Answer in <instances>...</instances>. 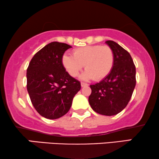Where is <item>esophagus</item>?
<instances>
[{"mask_svg":"<svg viewBox=\"0 0 159 159\" xmlns=\"http://www.w3.org/2000/svg\"><path fill=\"white\" fill-rule=\"evenodd\" d=\"M89 85H88L87 83H81V86L82 87H85V86H88Z\"/></svg>","mask_w":159,"mask_h":159,"instance_id":"1","label":"esophagus"}]
</instances>
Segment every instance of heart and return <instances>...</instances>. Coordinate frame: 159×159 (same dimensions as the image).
<instances>
[{
	"label": "heart",
	"mask_w": 159,
	"mask_h": 159,
	"mask_svg": "<svg viewBox=\"0 0 159 159\" xmlns=\"http://www.w3.org/2000/svg\"><path fill=\"white\" fill-rule=\"evenodd\" d=\"M74 56L64 54L62 65L73 77L78 76L85 65L82 79L101 80L111 73L114 64V54L108 46L93 45L76 48Z\"/></svg>",
	"instance_id": "heart-1"
}]
</instances>
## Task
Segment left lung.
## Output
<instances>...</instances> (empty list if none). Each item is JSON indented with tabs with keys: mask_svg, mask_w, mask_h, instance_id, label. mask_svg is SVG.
Wrapping results in <instances>:
<instances>
[{
	"mask_svg": "<svg viewBox=\"0 0 159 159\" xmlns=\"http://www.w3.org/2000/svg\"><path fill=\"white\" fill-rule=\"evenodd\" d=\"M106 43L114 54V64L111 73L102 81L91 85L89 102L98 113L113 116L120 113L130 101L136 86V66L130 54L118 43Z\"/></svg>",
	"mask_w": 159,
	"mask_h": 159,
	"instance_id": "obj_1",
	"label": "left lung"
}]
</instances>
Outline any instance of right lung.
<instances>
[{"mask_svg": "<svg viewBox=\"0 0 159 159\" xmlns=\"http://www.w3.org/2000/svg\"><path fill=\"white\" fill-rule=\"evenodd\" d=\"M70 48L63 43H50L34 54L27 68L26 87L31 102L46 119L66 114L81 89L80 82L70 76L62 65V56Z\"/></svg>", "mask_w": 159, "mask_h": 159, "instance_id": "obj_1", "label": "right lung"}]
</instances>
